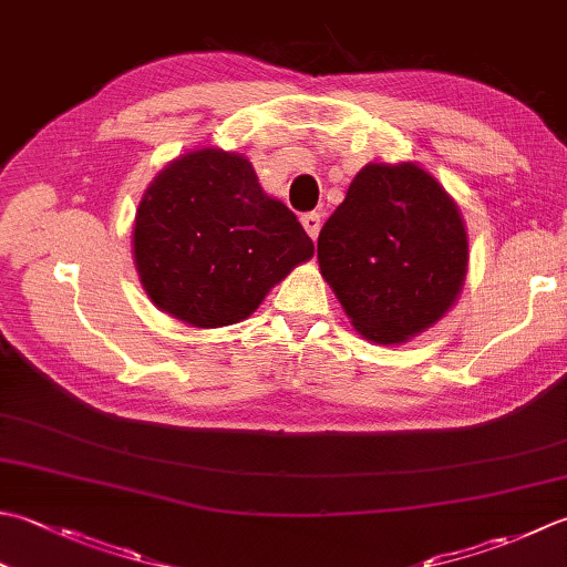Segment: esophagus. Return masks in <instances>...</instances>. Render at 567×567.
I'll return each instance as SVG.
<instances>
[{
    "label": "esophagus",
    "mask_w": 567,
    "mask_h": 567,
    "mask_svg": "<svg viewBox=\"0 0 567 567\" xmlns=\"http://www.w3.org/2000/svg\"><path fill=\"white\" fill-rule=\"evenodd\" d=\"M299 220H302V226H305V230L309 233V238L317 240L319 228H321V216L317 214V210H309V214H305Z\"/></svg>",
    "instance_id": "esophagus-1"
}]
</instances>
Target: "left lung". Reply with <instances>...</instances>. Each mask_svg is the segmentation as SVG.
I'll return each mask as SVG.
<instances>
[{"mask_svg":"<svg viewBox=\"0 0 567 567\" xmlns=\"http://www.w3.org/2000/svg\"><path fill=\"white\" fill-rule=\"evenodd\" d=\"M317 258L359 334L398 343L454 305L467 275V230L420 166L369 164L321 228Z\"/></svg>","mask_w":567,"mask_h":567,"instance_id":"1","label":"left lung"}]
</instances>
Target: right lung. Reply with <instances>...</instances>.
I'll use <instances>...</instances> for the list:
<instances>
[{
	"mask_svg": "<svg viewBox=\"0 0 567 567\" xmlns=\"http://www.w3.org/2000/svg\"><path fill=\"white\" fill-rule=\"evenodd\" d=\"M132 248L144 292L192 327L250 317L270 287L312 258L297 216L262 194L240 154L198 150L144 192Z\"/></svg>",
	"mask_w": 567,
	"mask_h": 567,
	"instance_id": "right-lung-1",
	"label": "right lung"
}]
</instances>
